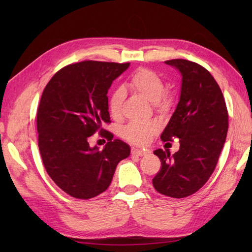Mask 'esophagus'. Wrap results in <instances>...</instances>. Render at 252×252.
Segmentation results:
<instances>
[{
  "label": "esophagus",
  "instance_id": "esophagus-1",
  "mask_svg": "<svg viewBox=\"0 0 252 252\" xmlns=\"http://www.w3.org/2000/svg\"><path fill=\"white\" fill-rule=\"evenodd\" d=\"M131 154L133 155V156H140V157H142V156H146V155H147V152H144V151H140V149H135V148H133V149H132V152H131Z\"/></svg>",
  "mask_w": 252,
  "mask_h": 252
}]
</instances>
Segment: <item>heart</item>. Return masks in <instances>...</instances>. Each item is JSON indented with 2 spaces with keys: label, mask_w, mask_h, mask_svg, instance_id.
<instances>
[{
  "label": "heart",
  "mask_w": 252,
  "mask_h": 252,
  "mask_svg": "<svg viewBox=\"0 0 252 252\" xmlns=\"http://www.w3.org/2000/svg\"><path fill=\"white\" fill-rule=\"evenodd\" d=\"M129 87L152 101L157 111L165 112L172 105V97L164 93L162 79L155 71L147 68L138 69L129 80ZM125 99V91L116 89L108 98V109L110 115L118 118L121 115L122 101ZM158 131V126L154 121L137 120L132 121L122 131L123 137L136 145H146L153 135Z\"/></svg>",
  "instance_id": "heart-1"
}]
</instances>
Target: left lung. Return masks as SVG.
Here are the masks:
<instances>
[{"label": "left lung", "mask_w": 252, "mask_h": 252, "mask_svg": "<svg viewBox=\"0 0 252 252\" xmlns=\"http://www.w3.org/2000/svg\"><path fill=\"white\" fill-rule=\"evenodd\" d=\"M165 63L180 71L182 85L178 106L161 140L179 137L180 149L174 155L168 149L154 152L161 169L153 185L160 194L184 198L201 189L215 171L226 140L228 114L222 91L206 68L186 60Z\"/></svg>", "instance_id": "8db88e82"}]
</instances>
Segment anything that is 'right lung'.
I'll list each match as a JSON object with an SVG mask.
<instances>
[{
	"label": "right lung",
	"instance_id": "1",
	"mask_svg": "<svg viewBox=\"0 0 252 252\" xmlns=\"http://www.w3.org/2000/svg\"><path fill=\"white\" fill-rule=\"evenodd\" d=\"M130 63L85 61L62 68L50 80L36 115L39 149L47 174L68 195L90 199L105 191L130 146L108 140L103 151L89 138L110 122L107 93Z\"/></svg>",
	"mask_w": 252,
	"mask_h": 252
}]
</instances>
